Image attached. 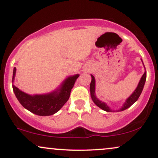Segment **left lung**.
Returning a JSON list of instances; mask_svg holds the SVG:
<instances>
[{
	"mask_svg": "<svg viewBox=\"0 0 158 158\" xmlns=\"http://www.w3.org/2000/svg\"><path fill=\"white\" fill-rule=\"evenodd\" d=\"M146 79V71H145L144 74H143V77H141L140 80L139 81V84L137 85V88H136L135 91H134V93L126 99V102L124 103V105H123L122 108H121L119 110H118V111H122V110L127 109V108H128L130 106H131L132 105H133L134 103L138 99V98L139 97V96H140L141 93H142V90L143 89V87H144ZM90 97L92 98V100H93V102L95 103L99 108H100L101 109L106 110V111H108V112L112 111V110L110 109L109 107L107 106V104H106V103L103 102H101L100 100H99V99L96 97L95 78H94L93 75H91V82H90Z\"/></svg>",
	"mask_w": 158,
	"mask_h": 158,
	"instance_id": "8db88e82",
	"label": "left lung"
}]
</instances>
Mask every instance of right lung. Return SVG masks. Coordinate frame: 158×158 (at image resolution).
<instances>
[{
    "label": "right lung",
    "instance_id": "obj_1",
    "mask_svg": "<svg viewBox=\"0 0 158 158\" xmlns=\"http://www.w3.org/2000/svg\"><path fill=\"white\" fill-rule=\"evenodd\" d=\"M15 72L16 68H15L13 70L12 82L15 79ZM79 77V74H77L68 77L59 89L48 94L32 96L20 90L14 85H12V88L15 97L23 108L36 115L50 116L59 111L67 102L70 97L71 89Z\"/></svg>",
    "mask_w": 158,
    "mask_h": 158
}]
</instances>
